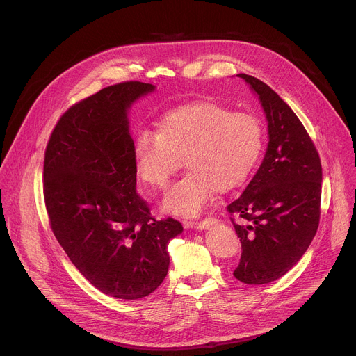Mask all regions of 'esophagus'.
Returning <instances> with one entry per match:
<instances>
[{"instance_id": "34e87169", "label": "esophagus", "mask_w": 356, "mask_h": 356, "mask_svg": "<svg viewBox=\"0 0 356 356\" xmlns=\"http://www.w3.org/2000/svg\"><path fill=\"white\" fill-rule=\"evenodd\" d=\"M216 222V218L214 217H209V218H204L202 221H193V222H187L188 227L191 228H195V229H207L210 225H213Z\"/></svg>"}]
</instances>
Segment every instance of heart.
<instances>
[{"instance_id": "1", "label": "heart", "mask_w": 356, "mask_h": 356, "mask_svg": "<svg viewBox=\"0 0 356 356\" xmlns=\"http://www.w3.org/2000/svg\"><path fill=\"white\" fill-rule=\"evenodd\" d=\"M264 150L261 121L234 113L216 101H195L166 113L158 132L142 129L134 140L138 177L154 188H165L183 166L188 172L162 198L165 213L197 217L216 191L243 184Z\"/></svg>"}]
</instances>
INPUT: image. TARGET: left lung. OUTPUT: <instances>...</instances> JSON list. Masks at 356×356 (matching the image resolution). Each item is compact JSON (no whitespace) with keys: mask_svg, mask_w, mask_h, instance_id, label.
<instances>
[{"mask_svg":"<svg viewBox=\"0 0 356 356\" xmlns=\"http://www.w3.org/2000/svg\"><path fill=\"white\" fill-rule=\"evenodd\" d=\"M261 99L269 143L264 162L239 198L227 207L242 245L234 276L265 284L286 275L310 246L320 222L323 169L301 121L264 81L238 74Z\"/></svg>","mask_w":356,"mask_h":356,"instance_id":"obj_1","label":"left lung"}]
</instances>
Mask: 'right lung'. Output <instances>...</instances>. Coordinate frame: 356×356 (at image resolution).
<instances>
[{
  "mask_svg": "<svg viewBox=\"0 0 356 356\" xmlns=\"http://www.w3.org/2000/svg\"><path fill=\"white\" fill-rule=\"evenodd\" d=\"M155 90L124 81L99 90L58 121L43 162L44 206L58 242L99 291L136 300L169 270L168 243L183 227L155 220L136 193L128 110Z\"/></svg>",
  "mask_w": 356,
  "mask_h": 356,
  "instance_id": "1",
  "label": "right lung"
}]
</instances>
